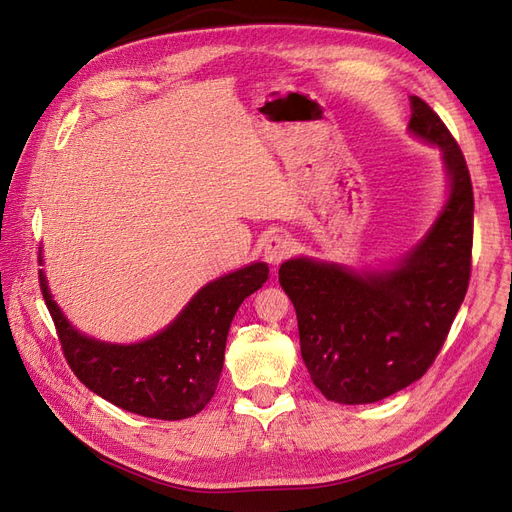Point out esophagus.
I'll list each match as a JSON object with an SVG mask.
<instances>
[{
	"instance_id": "34e87169",
	"label": "esophagus",
	"mask_w": 512,
	"mask_h": 512,
	"mask_svg": "<svg viewBox=\"0 0 512 512\" xmlns=\"http://www.w3.org/2000/svg\"><path fill=\"white\" fill-rule=\"evenodd\" d=\"M292 254V241L286 235H271L265 243V260L269 265H280Z\"/></svg>"
}]
</instances>
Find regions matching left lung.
I'll use <instances>...</instances> for the list:
<instances>
[{
  "label": "left lung",
  "mask_w": 512,
  "mask_h": 512,
  "mask_svg": "<svg viewBox=\"0 0 512 512\" xmlns=\"http://www.w3.org/2000/svg\"><path fill=\"white\" fill-rule=\"evenodd\" d=\"M410 130L442 149L451 175V198L429 237L384 273L305 258L280 267V284L297 309L305 367L316 389L337 404H374L423 378L468 292L474 192L466 158L418 96Z\"/></svg>",
  "instance_id": "left-lung-1"
}]
</instances>
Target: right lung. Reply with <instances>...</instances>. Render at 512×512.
I'll list each match as a JSON object with an SVG mask.
<instances>
[{"instance_id": "obj_1", "label": "right lung", "mask_w": 512, "mask_h": 512, "mask_svg": "<svg viewBox=\"0 0 512 512\" xmlns=\"http://www.w3.org/2000/svg\"><path fill=\"white\" fill-rule=\"evenodd\" d=\"M269 280L256 262L200 290L160 335L143 344H102L76 333L51 299L40 271V290L66 363L89 391L111 404L162 421H179L203 410L224 367L230 322L239 305Z\"/></svg>"}]
</instances>
